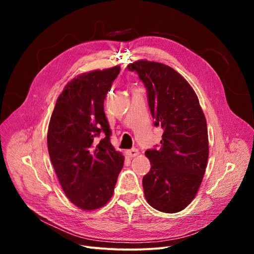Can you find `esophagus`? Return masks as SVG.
<instances>
[{"mask_svg":"<svg viewBox=\"0 0 254 254\" xmlns=\"http://www.w3.org/2000/svg\"><path fill=\"white\" fill-rule=\"evenodd\" d=\"M127 156L128 157H135V156H137L138 154H139V151L137 150V149H130V150H127Z\"/></svg>","mask_w":254,"mask_h":254,"instance_id":"esophagus-1","label":"esophagus"}]
</instances>
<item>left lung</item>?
<instances>
[{
	"instance_id": "8db88e82",
	"label": "left lung",
	"mask_w": 254,
	"mask_h": 254,
	"mask_svg": "<svg viewBox=\"0 0 254 254\" xmlns=\"http://www.w3.org/2000/svg\"><path fill=\"white\" fill-rule=\"evenodd\" d=\"M127 69L142 80L154 126L164 129L161 148L145 152L151 165L142 181L145 198L161 212H179L194 198L207 168L209 141L204 112L193 88L171 66L140 60Z\"/></svg>"
}]
</instances>
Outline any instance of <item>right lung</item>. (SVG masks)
I'll list each match as a JSON object with an SVG mask.
<instances>
[{
    "mask_svg": "<svg viewBox=\"0 0 254 254\" xmlns=\"http://www.w3.org/2000/svg\"><path fill=\"white\" fill-rule=\"evenodd\" d=\"M120 66L80 74L64 87L50 117L47 146L62 189L78 208L90 211L111 198L125 157L110 142L104 112ZM101 132L105 136L99 143Z\"/></svg>",
    "mask_w": 254,
    "mask_h": 254,
    "instance_id": "obj_1",
    "label": "right lung"
}]
</instances>
